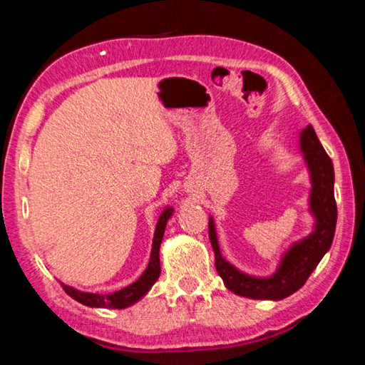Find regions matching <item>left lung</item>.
I'll return each mask as SVG.
<instances>
[{
    "label": "left lung",
    "instance_id": "left-lung-1",
    "mask_svg": "<svg viewBox=\"0 0 365 365\" xmlns=\"http://www.w3.org/2000/svg\"><path fill=\"white\" fill-rule=\"evenodd\" d=\"M301 150L304 153L311 174L312 191L309 205L316 217V227L309 237L294 243L287 251L274 275L269 279H257L243 274L227 262L220 255L214 220L209 217V240L215 255V269L225 287L235 294L251 299L279 301L287 298L304 285L320 259L330 250L336 227V201L333 195L335 172H333L331 159L320 145L312 125H307L301 132Z\"/></svg>",
    "mask_w": 365,
    "mask_h": 365
}]
</instances>
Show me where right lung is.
<instances>
[{"label": "right lung", "instance_id": "right-lung-1", "mask_svg": "<svg viewBox=\"0 0 365 365\" xmlns=\"http://www.w3.org/2000/svg\"><path fill=\"white\" fill-rule=\"evenodd\" d=\"M172 215V209L168 207L165 211L160 214L158 220L156 232H154V240H153V250H151V257L150 264H148L146 270L143 275L140 277L137 282H133L132 285L119 289V292L109 293V294H98V293H83L78 292L76 288H71L61 283V287L64 288V292L78 302H82L85 306L90 307H109V309H123L127 306H132L133 302L143 298V296L150 292V288L154 285V282L159 279L160 274V262H159V246L163 242L165 224H168L169 217Z\"/></svg>", "mask_w": 365, "mask_h": 365}]
</instances>
